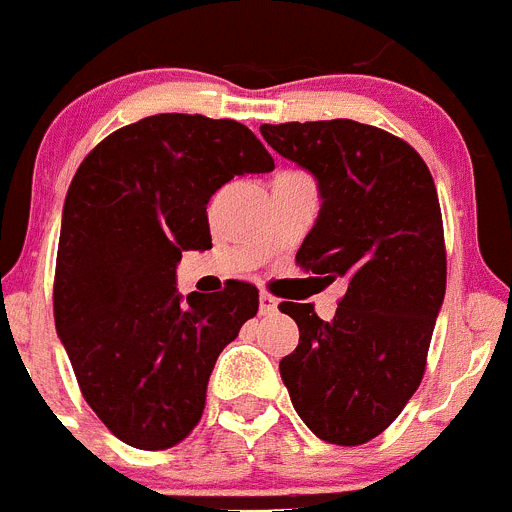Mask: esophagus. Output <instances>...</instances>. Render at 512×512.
Returning a JSON list of instances; mask_svg holds the SVG:
<instances>
[{"label": "esophagus", "mask_w": 512, "mask_h": 512, "mask_svg": "<svg viewBox=\"0 0 512 512\" xmlns=\"http://www.w3.org/2000/svg\"><path fill=\"white\" fill-rule=\"evenodd\" d=\"M279 307V300L277 297H271L269 292H261L259 295V312L261 315H274Z\"/></svg>", "instance_id": "1"}]
</instances>
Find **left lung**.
<instances>
[{"label": "left lung", "instance_id": "1", "mask_svg": "<svg viewBox=\"0 0 512 512\" xmlns=\"http://www.w3.org/2000/svg\"><path fill=\"white\" fill-rule=\"evenodd\" d=\"M279 156L318 182V220L297 264L341 282L333 320L282 302L300 343L279 361L297 415L338 446L372 441L425 372L446 295V248L433 176L405 140L356 120L261 125Z\"/></svg>", "mask_w": 512, "mask_h": 512}]
</instances>
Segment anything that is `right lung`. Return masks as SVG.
Returning a JSON list of instances; mask_svg holds the SVG:
<instances>
[{
    "label": "right lung",
    "mask_w": 512,
    "mask_h": 512,
    "mask_svg": "<svg viewBox=\"0 0 512 512\" xmlns=\"http://www.w3.org/2000/svg\"><path fill=\"white\" fill-rule=\"evenodd\" d=\"M271 169L246 125L179 112L125 125L81 161L63 202L53 315L81 395L128 446L169 449L192 433L217 356L259 310V289L235 279L184 300L176 264L212 248V194Z\"/></svg>",
    "instance_id": "1"
}]
</instances>
